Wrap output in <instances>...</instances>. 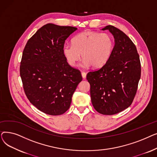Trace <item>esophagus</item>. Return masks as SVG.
<instances>
[{
	"label": "esophagus",
	"instance_id": "obj_1",
	"mask_svg": "<svg viewBox=\"0 0 157 157\" xmlns=\"http://www.w3.org/2000/svg\"><path fill=\"white\" fill-rule=\"evenodd\" d=\"M81 75H82V77H83V78L85 79L86 76V73L85 72H81Z\"/></svg>",
	"mask_w": 157,
	"mask_h": 157
}]
</instances>
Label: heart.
<instances>
[{
	"instance_id": "b5f03b06",
	"label": "heart",
	"mask_w": 157,
	"mask_h": 157,
	"mask_svg": "<svg viewBox=\"0 0 157 157\" xmlns=\"http://www.w3.org/2000/svg\"><path fill=\"white\" fill-rule=\"evenodd\" d=\"M72 45L65 44L63 55L69 64L76 66L81 57L85 67L100 68L109 59L113 51L114 41L108 34L85 31L74 37Z\"/></svg>"
}]
</instances>
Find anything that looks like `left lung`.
<instances>
[{
  "label": "left lung",
  "instance_id": "obj_1",
  "mask_svg": "<svg viewBox=\"0 0 157 157\" xmlns=\"http://www.w3.org/2000/svg\"><path fill=\"white\" fill-rule=\"evenodd\" d=\"M102 30H108L113 35V51L103 67L89 72L86 79L95 109L113 115L132 103L141 78V62L135 44L124 32L113 25Z\"/></svg>",
  "mask_w": 157,
  "mask_h": 157
}]
</instances>
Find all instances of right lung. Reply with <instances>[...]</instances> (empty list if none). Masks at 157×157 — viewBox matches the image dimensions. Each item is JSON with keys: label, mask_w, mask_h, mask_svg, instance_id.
<instances>
[{"label": "right lung", "mask_w": 157, "mask_h": 157, "mask_svg": "<svg viewBox=\"0 0 157 157\" xmlns=\"http://www.w3.org/2000/svg\"><path fill=\"white\" fill-rule=\"evenodd\" d=\"M77 29L48 23L23 49L20 73L25 93L31 104L47 114L67 111L82 81L81 72L71 67L63 52L65 40Z\"/></svg>", "instance_id": "add662e5"}]
</instances>
